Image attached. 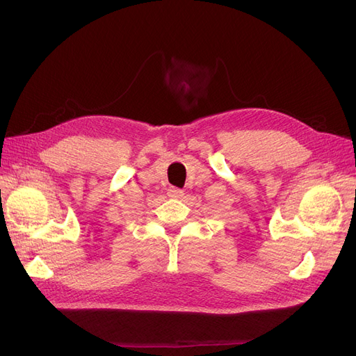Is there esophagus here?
<instances>
[{"label": "esophagus", "instance_id": "34e87169", "mask_svg": "<svg viewBox=\"0 0 356 356\" xmlns=\"http://www.w3.org/2000/svg\"><path fill=\"white\" fill-rule=\"evenodd\" d=\"M182 195H184V191H182L181 188L169 187V190H168V196H169V197H181Z\"/></svg>", "mask_w": 356, "mask_h": 356}]
</instances>
